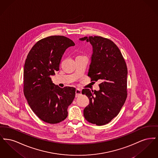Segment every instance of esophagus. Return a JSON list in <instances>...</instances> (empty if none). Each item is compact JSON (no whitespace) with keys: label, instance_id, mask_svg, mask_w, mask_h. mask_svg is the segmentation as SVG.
Masks as SVG:
<instances>
[{"label":"esophagus","instance_id":"1","mask_svg":"<svg viewBox=\"0 0 158 158\" xmlns=\"http://www.w3.org/2000/svg\"><path fill=\"white\" fill-rule=\"evenodd\" d=\"M76 97H78L79 96H80L81 94H82V92H81V90L79 89H76Z\"/></svg>","mask_w":158,"mask_h":158}]
</instances>
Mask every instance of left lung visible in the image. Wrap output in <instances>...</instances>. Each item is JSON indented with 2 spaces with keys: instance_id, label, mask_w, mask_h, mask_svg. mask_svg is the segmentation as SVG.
Masks as SVG:
<instances>
[{
  "instance_id": "obj_1",
  "label": "left lung",
  "mask_w": 158,
  "mask_h": 158,
  "mask_svg": "<svg viewBox=\"0 0 158 158\" xmlns=\"http://www.w3.org/2000/svg\"><path fill=\"white\" fill-rule=\"evenodd\" d=\"M92 46L88 76L99 81V90L83 89L89 99L83 110L86 120L97 126L108 124L120 113L127 98V68L118 47L111 40L99 36L81 38Z\"/></svg>"
}]
</instances>
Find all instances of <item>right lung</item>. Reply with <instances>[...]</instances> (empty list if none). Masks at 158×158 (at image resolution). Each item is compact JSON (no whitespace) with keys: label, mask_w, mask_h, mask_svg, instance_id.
<instances>
[{"label":"right lung","mask_w":158,"mask_h":158,"mask_svg":"<svg viewBox=\"0 0 158 158\" xmlns=\"http://www.w3.org/2000/svg\"><path fill=\"white\" fill-rule=\"evenodd\" d=\"M75 45L69 38L53 35L40 40L28 53L23 69V93L32 111L45 123L56 124L68 117L75 97L73 87L61 88L52 81L66 50Z\"/></svg>","instance_id":"1"}]
</instances>
